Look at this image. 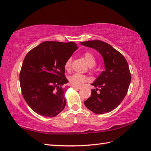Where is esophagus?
<instances>
[{
	"mask_svg": "<svg viewBox=\"0 0 151 151\" xmlns=\"http://www.w3.org/2000/svg\"><path fill=\"white\" fill-rule=\"evenodd\" d=\"M72 88H76V89H81V86H75V85H72Z\"/></svg>",
	"mask_w": 151,
	"mask_h": 151,
	"instance_id": "1",
	"label": "esophagus"
}]
</instances>
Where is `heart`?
Returning <instances> with one entry per match:
<instances>
[{
  "mask_svg": "<svg viewBox=\"0 0 151 151\" xmlns=\"http://www.w3.org/2000/svg\"><path fill=\"white\" fill-rule=\"evenodd\" d=\"M83 58L85 59L87 64L90 67L96 65V59L94 56L91 52H86L83 53ZM72 59L71 58L66 60L65 63V68L66 70H69L71 68ZM69 81L71 84L75 86H80L83 84L85 82L88 81V78L85 75L80 74V73H74L69 77Z\"/></svg>",
  "mask_w": 151,
  "mask_h": 151,
  "instance_id": "obj_1",
  "label": "heart"
}]
</instances>
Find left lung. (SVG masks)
I'll return each instance as SVG.
<instances>
[{
    "label": "left lung",
    "instance_id": "obj_1",
    "mask_svg": "<svg viewBox=\"0 0 151 151\" xmlns=\"http://www.w3.org/2000/svg\"><path fill=\"white\" fill-rule=\"evenodd\" d=\"M81 44L101 53L105 68L92 84L96 89L92 90L91 96L84 101L85 105L98 114L110 112L122 102L128 91L131 81L128 63L122 53L108 43L94 40Z\"/></svg>",
    "mask_w": 151,
    "mask_h": 151
}]
</instances>
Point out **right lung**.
<instances>
[{
	"mask_svg": "<svg viewBox=\"0 0 151 151\" xmlns=\"http://www.w3.org/2000/svg\"><path fill=\"white\" fill-rule=\"evenodd\" d=\"M78 46L75 42L45 41L26 54L19 79L22 96L33 111L55 117L65 109L68 83L65 63Z\"/></svg>",
	"mask_w": 151,
	"mask_h": 151,
	"instance_id": "add662e5",
	"label": "right lung"
}]
</instances>
